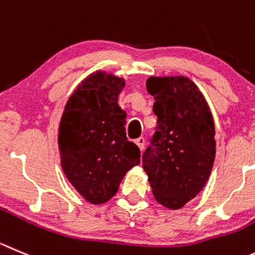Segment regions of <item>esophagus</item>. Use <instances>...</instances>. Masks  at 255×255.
I'll list each match as a JSON object with an SVG mask.
<instances>
[{
	"label": "esophagus",
	"mask_w": 255,
	"mask_h": 255,
	"mask_svg": "<svg viewBox=\"0 0 255 255\" xmlns=\"http://www.w3.org/2000/svg\"><path fill=\"white\" fill-rule=\"evenodd\" d=\"M144 142H146V139H144V137H138V138L135 139V144L139 147V149H143L144 148Z\"/></svg>",
	"instance_id": "34e87169"
}]
</instances>
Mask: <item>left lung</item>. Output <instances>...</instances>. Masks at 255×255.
I'll list each match as a JSON object with an SVG mask.
<instances>
[{
	"label": "left lung",
	"instance_id": "left-lung-1",
	"mask_svg": "<svg viewBox=\"0 0 255 255\" xmlns=\"http://www.w3.org/2000/svg\"><path fill=\"white\" fill-rule=\"evenodd\" d=\"M154 133L142 156L154 199L180 209L199 194L215 158L214 121L196 85L185 77L149 78Z\"/></svg>",
	"mask_w": 255,
	"mask_h": 255
}]
</instances>
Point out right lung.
<instances>
[{
  "instance_id": "right-lung-1",
  "label": "right lung",
  "mask_w": 255,
  "mask_h": 255,
  "mask_svg": "<svg viewBox=\"0 0 255 255\" xmlns=\"http://www.w3.org/2000/svg\"><path fill=\"white\" fill-rule=\"evenodd\" d=\"M125 80L98 71L73 93L59 128L61 166L70 184L92 204H103L141 162L138 146L126 135V112L118 106Z\"/></svg>"
}]
</instances>
